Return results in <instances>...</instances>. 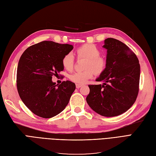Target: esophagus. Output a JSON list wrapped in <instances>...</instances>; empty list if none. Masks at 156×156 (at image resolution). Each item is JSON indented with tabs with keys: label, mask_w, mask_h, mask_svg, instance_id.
Returning <instances> with one entry per match:
<instances>
[{
	"label": "esophagus",
	"mask_w": 156,
	"mask_h": 156,
	"mask_svg": "<svg viewBox=\"0 0 156 156\" xmlns=\"http://www.w3.org/2000/svg\"><path fill=\"white\" fill-rule=\"evenodd\" d=\"M82 86V85H81V84H76V88H78V89H79L80 88H81Z\"/></svg>",
	"instance_id": "obj_1"
}]
</instances>
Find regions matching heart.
Masks as SVG:
<instances>
[{
	"label": "heart",
	"instance_id": "obj_1",
	"mask_svg": "<svg viewBox=\"0 0 156 156\" xmlns=\"http://www.w3.org/2000/svg\"><path fill=\"white\" fill-rule=\"evenodd\" d=\"M78 58L85 59L83 72H77L69 76L72 82L78 84H84L92 78L93 74L100 75L105 70L106 62L104 58L101 57L100 51L97 47L92 44H84L80 46L76 51ZM62 66L68 71L73 70L74 66V56L71 53L66 54L62 60Z\"/></svg>",
	"mask_w": 156,
	"mask_h": 156
}]
</instances>
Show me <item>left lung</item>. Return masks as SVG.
<instances>
[{
  "label": "left lung",
  "instance_id": "left-lung-1",
  "mask_svg": "<svg viewBox=\"0 0 156 156\" xmlns=\"http://www.w3.org/2000/svg\"><path fill=\"white\" fill-rule=\"evenodd\" d=\"M107 50L105 70L96 78L102 84L88 85L89 106L98 114L114 117L124 113L135 102L139 91L140 66L136 54L124 43L105 39Z\"/></svg>",
  "mask_w": 156,
  "mask_h": 156
}]
</instances>
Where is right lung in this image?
<instances>
[{
  "mask_svg": "<svg viewBox=\"0 0 156 156\" xmlns=\"http://www.w3.org/2000/svg\"><path fill=\"white\" fill-rule=\"evenodd\" d=\"M73 48L70 44L42 41L28 47L22 54L17 67V90L32 113L52 118L68 105L75 84L67 80L56 85L52 78L64 70L62 60Z\"/></svg>",
  "mask_w": 156,
  "mask_h": 156,
  "instance_id": "add662e5",
  "label": "right lung"
}]
</instances>
